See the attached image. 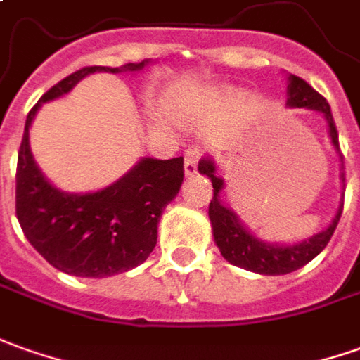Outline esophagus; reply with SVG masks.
I'll list each match as a JSON object with an SVG mask.
<instances>
[{"label": "esophagus", "mask_w": 360, "mask_h": 360, "mask_svg": "<svg viewBox=\"0 0 360 360\" xmlns=\"http://www.w3.org/2000/svg\"><path fill=\"white\" fill-rule=\"evenodd\" d=\"M199 163H200V151H197V149L189 151V153L185 155V173H187V175L197 173V169H199Z\"/></svg>", "instance_id": "34e87169"}]
</instances>
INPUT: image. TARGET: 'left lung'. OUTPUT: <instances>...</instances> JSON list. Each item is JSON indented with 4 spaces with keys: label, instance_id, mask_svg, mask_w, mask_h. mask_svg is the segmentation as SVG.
I'll return each mask as SVG.
<instances>
[{
    "label": "left lung",
    "instance_id": "8db88e82",
    "mask_svg": "<svg viewBox=\"0 0 360 360\" xmlns=\"http://www.w3.org/2000/svg\"><path fill=\"white\" fill-rule=\"evenodd\" d=\"M288 104L295 106V108H311L325 114L333 146L339 149V134H337V126H335L333 114H331V106L327 104V100L317 90H314L303 78L295 77V75H290ZM199 171L212 181V199L211 205H209V217H211L212 234H214L217 246L221 248V254L229 262L238 266V268H244V270H250V272L264 274V276H282V274H290L297 268H303L329 244L335 229L339 224L341 212H343V205H341L331 226L327 231L311 236L309 240L302 242V244H295V246L266 244V242L254 238L250 232L238 222L234 212L221 205L219 193L222 189V179L214 175L212 161H200Z\"/></svg>",
    "mask_w": 360,
    "mask_h": 360
}]
</instances>
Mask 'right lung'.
Returning <instances> with one entry per match:
<instances>
[{"label":"right lung","mask_w":360,"mask_h":360,"mask_svg":"<svg viewBox=\"0 0 360 360\" xmlns=\"http://www.w3.org/2000/svg\"><path fill=\"white\" fill-rule=\"evenodd\" d=\"M148 65L84 67L49 88L27 114L17 155L15 214L27 240L60 272L104 278L128 272L148 258L158 244L163 209L179 193L185 177L183 158L141 160L126 177L88 195H68L41 175L29 148V128L41 102L67 94L80 78L104 72H136Z\"/></svg>","instance_id":"1"}]
</instances>
